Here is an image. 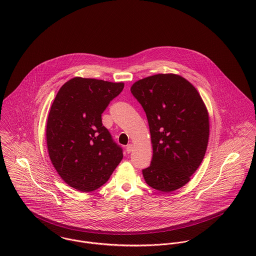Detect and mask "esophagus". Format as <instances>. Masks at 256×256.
I'll return each mask as SVG.
<instances>
[{
  "instance_id": "obj_1",
  "label": "esophagus",
  "mask_w": 256,
  "mask_h": 256,
  "mask_svg": "<svg viewBox=\"0 0 256 256\" xmlns=\"http://www.w3.org/2000/svg\"><path fill=\"white\" fill-rule=\"evenodd\" d=\"M126 150H127V152H128V154L132 152V150H133V145H132V144H129V145H127Z\"/></svg>"
}]
</instances>
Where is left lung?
Masks as SVG:
<instances>
[{
  "label": "left lung",
  "mask_w": 256,
  "mask_h": 256,
  "mask_svg": "<svg viewBox=\"0 0 256 256\" xmlns=\"http://www.w3.org/2000/svg\"><path fill=\"white\" fill-rule=\"evenodd\" d=\"M131 92L145 110L152 158L142 170L146 184L168 193L182 188L201 164L209 141L207 108L180 74H158L135 82Z\"/></svg>",
  "instance_id": "1"
}]
</instances>
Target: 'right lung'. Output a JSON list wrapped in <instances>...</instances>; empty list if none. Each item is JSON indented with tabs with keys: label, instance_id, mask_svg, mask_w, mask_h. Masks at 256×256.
Listing matches in <instances>:
<instances>
[{
	"label": "right lung",
	"instance_id": "right-lung-1",
	"mask_svg": "<svg viewBox=\"0 0 256 256\" xmlns=\"http://www.w3.org/2000/svg\"><path fill=\"white\" fill-rule=\"evenodd\" d=\"M123 88L124 82L74 76L60 88L51 106L49 158L61 178L80 192L104 185L123 158L102 122V112Z\"/></svg>",
	"mask_w": 256,
	"mask_h": 256
}]
</instances>
